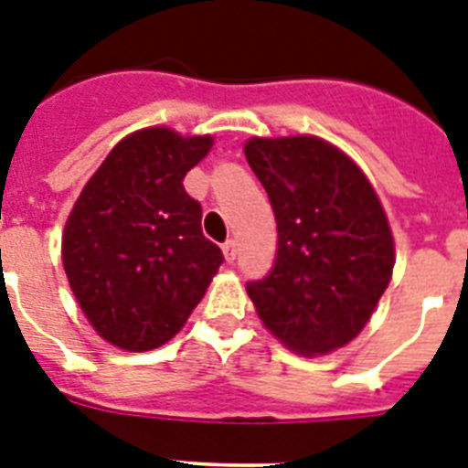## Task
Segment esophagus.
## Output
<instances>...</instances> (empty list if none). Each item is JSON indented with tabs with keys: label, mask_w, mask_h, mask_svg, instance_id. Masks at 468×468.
<instances>
[{
	"label": "esophagus",
	"mask_w": 468,
	"mask_h": 468,
	"mask_svg": "<svg viewBox=\"0 0 468 468\" xmlns=\"http://www.w3.org/2000/svg\"><path fill=\"white\" fill-rule=\"evenodd\" d=\"M222 253H225L227 262H234V260H237V241H234V239H227V241L222 243Z\"/></svg>",
	"instance_id": "34e87169"
}]
</instances>
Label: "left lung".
Returning <instances> with one entry per match:
<instances>
[{"instance_id": "8db88e82", "label": "left lung", "mask_w": 468, "mask_h": 468, "mask_svg": "<svg viewBox=\"0 0 468 468\" xmlns=\"http://www.w3.org/2000/svg\"><path fill=\"white\" fill-rule=\"evenodd\" d=\"M246 159L279 231L271 271L246 285L262 324L304 356L349 345L394 270L378 194L345 152L312 135L248 140Z\"/></svg>"}]
</instances>
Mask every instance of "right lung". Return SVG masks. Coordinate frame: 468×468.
Here are the masks:
<instances>
[{"label":"right lung","instance_id":"obj_1","mask_svg":"<svg viewBox=\"0 0 468 468\" xmlns=\"http://www.w3.org/2000/svg\"><path fill=\"white\" fill-rule=\"evenodd\" d=\"M213 138L144 128L107 154L63 234L69 288L98 335L150 351L183 328L225 258L201 231L185 176Z\"/></svg>","mask_w":468,"mask_h":468}]
</instances>
